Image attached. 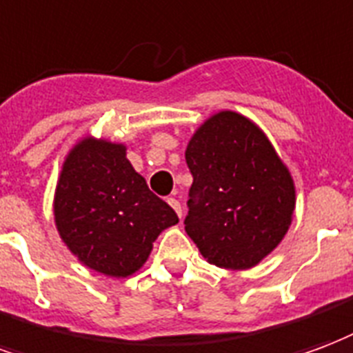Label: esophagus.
<instances>
[{"label": "esophagus", "mask_w": 353, "mask_h": 353, "mask_svg": "<svg viewBox=\"0 0 353 353\" xmlns=\"http://www.w3.org/2000/svg\"><path fill=\"white\" fill-rule=\"evenodd\" d=\"M168 203L172 205V210L176 211L177 216L181 219V215H183V210H181V203H179V200H176V198H168Z\"/></svg>", "instance_id": "obj_1"}]
</instances>
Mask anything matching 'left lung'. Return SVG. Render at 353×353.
I'll return each instance as SVG.
<instances>
[{
	"label": "left lung",
	"mask_w": 353,
	"mask_h": 353,
	"mask_svg": "<svg viewBox=\"0 0 353 353\" xmlns=\"http://www.w3.org/2000/svg\"><path fill=\"white\" fill-rule=\"evenodd\" d=\"M192 174L185 232L208 262L249 270L283 241L296 187L273 145L250 119L219 112L190 138Z\"/></svg>",
	"instance_id": "left-lung-1"
}]
</instances>
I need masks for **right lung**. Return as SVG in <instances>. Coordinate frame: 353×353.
<instances>
[{
  "label": "right lung",
  "mask_w": 353,
  "mask_h": 353,
  "mask_svg": "<svg viewBox=\"0 0 353 353\" xmlns=\"http://www.w3.org/2000/svg\"><path fill=\"white\" fill-rule=\"evenodd\" d=\"M59 236L97 273L129 276L159 234L179 223L127 159L123 143L83 138L69 151L54 196Z\"/></svg>",
  "instance_id": "right-lung-1"
}]
</instances>
